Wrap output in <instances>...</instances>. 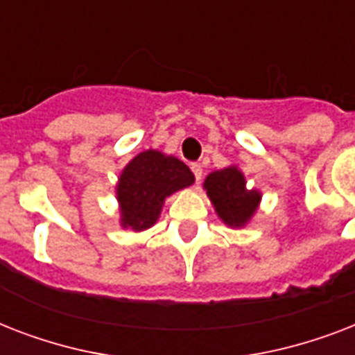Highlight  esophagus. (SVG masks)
<instances>
[{
    "label": "esophagus",
    "mask_w": 355,
    "mask_h": 355,
    "mask_svg": "<svg viewBox=\"0 0 355 355\" xmlns=\"http://www.w3.org/2000/svg\"><path fill=\"white\" fill-rule=\"evenodd\" d=\"M191 171H193L195 175V180L200 182V178H202V166H200V164H191Z\"/></svg>",
    "instance_id": "esophagus-1"
}]
</instances>
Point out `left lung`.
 <instances>
[{"instance_id":"1","label":"left lung","mask_w":355,"mask_h":355,"mask_svg":"<svg viewBox=\"0 0 355 355\" xmlns=\"http://www.w3.org/2000/svg\"><path fill=\"white\" fill-rule=\"evenodd\" d=\"M205 189L217 216L232 228L245 227L261 200L258 189H247V180L236 166L210 173L205 180Z\"/></svg>"}]
</instances>
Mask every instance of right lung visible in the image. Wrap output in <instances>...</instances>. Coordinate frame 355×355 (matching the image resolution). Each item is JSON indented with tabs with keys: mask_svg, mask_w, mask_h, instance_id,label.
<instances>
[{
	"mask_svg": "<svg viewBox=\"0 0 355 355\" xmlns=\"http://www.w3.org/2000/svg\"><path fill=\"white\" fill-rule=\"evenodd\" d=\"M193 182V173L175 156L155 149L139 153L125 166L116 186L121 227L134 232L150 228L167 197Z\"/></svg>",
	"mask_w": 355,
	"mask_h": 355,
	"instance_id": "add662e5",
	"label": "right lung"
}]
</instances>
